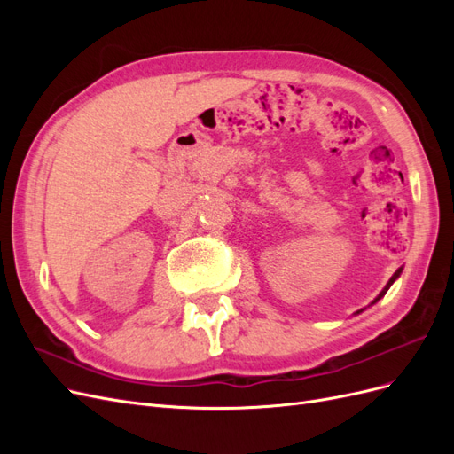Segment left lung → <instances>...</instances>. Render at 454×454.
<instances>
[{
	"label": "left lung",
	"instance_id": "obj_1",
	"mask_svg": "<svg viewBox=\"0 0 454 454\" xmlns=\"http://www.w3.org/2000/svg\"><path fill=\"white\" fill-rule=\"evenodd\" d=\"M400 274H402V269H397V270L394 272V277H392V278L388 280V284H387V286H384V290H382V292H380V294H379V295L375 297V301H373V303H377V301H379V299H380V297H382L384 294H387V292H388V287H390V286H392V284H394V282H395L397 278H400ZM360 312H362V310H358V314H360Z\"/></svg>",
	"mask_w": 454,
	"mask_h": 454
}]
</instances>
